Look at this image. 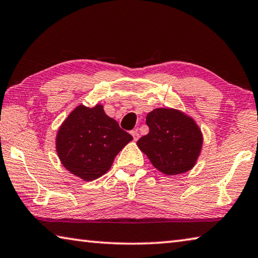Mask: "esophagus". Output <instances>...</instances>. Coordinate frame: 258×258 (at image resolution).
<instances>
[{"label": "esophagus", "instance_id": "1", "mask_svg": "<svg viewBox=\"0 0 258 258\" xmlns=\"http://www.w3.org/2000/svg\"><path fill=\"white\" fill-rule=\"evenodd\" d=\"M131 134H132V137H133V139H134V141H137V140H139V138H140V134H139L138 131H132V132H131Z\"/></svg>", "mask_w": 258, "mask_h": 258}]
</instances>
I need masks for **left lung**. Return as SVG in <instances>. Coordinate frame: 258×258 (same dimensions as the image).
<instances>
[{"label": "left lung", "mask_w": 258, "mask_h": 258, "mask_svg": "<svg viewBox=\"0 0 258 258\" xmlns=\"http://www.w3.org/2000/svg\"><path fill=\"white\" fill-rule=\"evenodd\" d=\"M149 133L137 142L151 164L166 175L194 167L202 152L203 133L196 121L172 108H157L147 115Z\"/></svg>", "instance_id": "8db88e82"}]
</instances>
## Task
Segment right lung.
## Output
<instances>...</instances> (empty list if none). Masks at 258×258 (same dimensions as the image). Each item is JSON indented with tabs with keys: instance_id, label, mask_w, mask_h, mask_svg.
<instances>
[{
	"instance_id": "1",
	"label": "right lung",
	"mask_w": 258,
	"mask_h": 258,
	"mask_svg": "<svg viewBox=\"0 0 258 258\" xmlns=\"http://www.w3.org/2000/svg\"><path fill=\"white\" fill-rule=\"evenodd\" d=\"M133 137L106 115L102 104H80L69 113L56 133L55 149L67 171L93 181L110 169L117 154Z\"/></svg>"
}]
</instances>
